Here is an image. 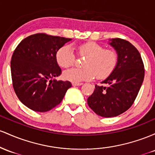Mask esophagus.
<instances>
[{
    "mask_svg": "<svg viewBox=\"0 0 155 155\" xmlns=\"http://www.w3.org/2000/svg\"><path fill=\"white\" fill-rule=\"evenodd\" d=\"M81 85H83V83H72V86H81Z\"/></svg>",
    "mask_w": 155,
    "mask_h": 155,
    "instance_id": "obj_1",
    "label": "esophagus"
}]
</instances>
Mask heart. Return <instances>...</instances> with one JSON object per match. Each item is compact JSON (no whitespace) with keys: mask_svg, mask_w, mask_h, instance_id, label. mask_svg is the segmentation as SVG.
I'll use <instances>...</instances> for the list:
<instances>
[{"mask_svg":"<svg viewBox=\"0 0 155 155\" xmlns=\"http://www.w3.org/2000/svg\"><path fill=\"white\" fill-rule=\"evenodd\" d=\"M78 55H85L83 68L73 67L64 72L66 80L74 83L90 81L95 76L98 79H105L110 76L117 64V54L114 50L105 49L96 42L89 41L75 47ZM57 63L63 68L72 66L75 56L69 46L61 47L55 55Z\"/></svg>","mask_w":155,"mask_h":155,"instance_id":"1","label":"heart"}]
</instances>
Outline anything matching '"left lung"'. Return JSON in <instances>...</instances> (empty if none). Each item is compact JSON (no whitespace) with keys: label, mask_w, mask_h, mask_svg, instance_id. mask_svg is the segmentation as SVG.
Listing matches in <instances>:
<instances>
[{"label":"left lung","mask_w":155,"mask_h":155,"mask_svg":"<svg viewBox=\"0 0 155 155\" xmlns=\"http://www.w3.org/2000/svg\"><path fill=\"white\" fill-rule=\"evenodd\" d=\"M118 54L115 69L102 83L95 85L93 94L87 102L97 115L105 118L123 114L136 99L144 78V65L138 50L127 40L115 38L110 40Z\"/></svg>","instance_id":"1"}]
</instances>
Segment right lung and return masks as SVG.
Here are the masks:
<instances>
[{
    "instance_id": "1",
    "label": "right lung",
    "mask_w": 155,
    "mask_h": 155,
    "mask_svg": "<svg viewBox=\"0 0 155 155\" xmlns=\"http://www.w3.org/2000/svg\"><path fill=\"white\" fill-rule=\"evenodd\" d=\"M70 40L36 34L17 45L11 60L12 85L26 107L36 112H46L63 100L72 84L52 79L61 74L55 58L57 51Z\"/></svg>"
}]
</instances>
